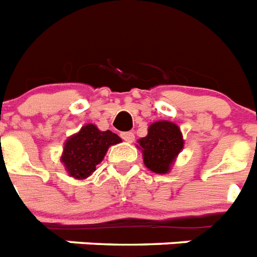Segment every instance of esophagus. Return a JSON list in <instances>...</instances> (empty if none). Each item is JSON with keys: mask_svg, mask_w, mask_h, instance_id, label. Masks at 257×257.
Returning <instances> with one entry per match:
<instances>
[{"mask_svg": "<svg viewBox=\"0 0 257 257\" xmlns=\"http://www.w3.org/2000/svg\"><path fill=\"white\" fill-rule=\"evenodd\" d=\"M120 137H122L123 141L128 142V143L134 142V139H135L134 133H131V131H124V133H122V134H120Z\"/></svg>", "mask_w": 257, "mask_h": 257, "instance_id": "esophagus-1", "label": "esophagus"}]
</instances>
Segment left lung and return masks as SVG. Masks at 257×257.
Segmentation results:
<instances>
[{"instance_id": "left-lung-1", "label": "left lung", "mask_w": 257, "mask_h": 257, "mask_svg": "<svg viewBox=\"0 0 257 257\" xmlns=\"http://www.w3.org/2000/svg\"><path fill=\"white\" fill-rule=\"evenodd\" d=\"M143 162L149 170L157 174H167L184 146L180 128L175 123L159 120L150 124L149 133L138 141Z\"/></svg>"}]
</instances>
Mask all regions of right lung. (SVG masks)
<instances>
[{
    "label": "right lung",
    "mask_w": 257,
    "mask_h": 257,
    "mask_svg": "<svg viewBox=\"0 0 257 257\" xmlns=\"http://www.w3.org/2000/svg\"><path fill=\"white\" fill-rule=\"evenodd\" d=\"M120 142L122 139L110 130L100 131L95 124L89 123L67 138L61 162L69 175L75 179H86L95 171L96 164L103 161L108 147Z\"/></svg>",
    "instance_id": "add662e5"
}]
</instances>
